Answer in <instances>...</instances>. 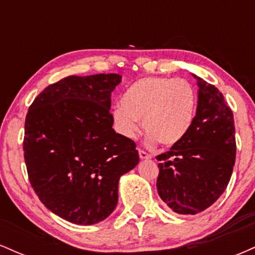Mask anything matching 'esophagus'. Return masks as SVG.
Returning <instances> with one entry per match:
<instances>
[{
    "mask_svg": "<svg viewBox=\"0 0 255 255\" xmlns=\"http://www.w3.org/2000/svg\"><path fill=\"white\" fill-rule=\"evenodd\" d=\"M139 157H140V159H150L151 154H148L147 152H145L142 150H139Z\"/></svg>",
    "mask_w": 255,
    "mask_h": 255,
    "instance_id": "1",
    "label": "esophagus"
}]
</instances>
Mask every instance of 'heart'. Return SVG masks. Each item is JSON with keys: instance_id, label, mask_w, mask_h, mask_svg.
<instances>
[{"instance_id": "heart-1", "label": "heart", "mask_w": 255, "mask_h": 255, "mask_svg": "<svg viewBox=\"0 0 255 255\" xmlns=\"http://www.w3.org/2000/svg\"><path fill=\"white\" fill-rule=\"evenodd\" d=\"M198 95L184 80L148 77L135 81L125 91L121 104L113 110L116 129L127 139L140 131V122L147 130V142L171 146L187 135L195 119Z\"/></svg>"}]
</instances>
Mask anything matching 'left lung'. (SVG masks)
Here are the masks:
<instances>
[{
  "instance_id": "obj_1",
  "label": "left lung",
  "mask_w": 255,
  "mask_h": 255,
  "mask_svg": "<svg viewBox=\"0 0 255 255\" xmlns=\"http://www.w3.org/2000/svg\"><path fill=\"white\" fill-rule=\"evenodd\" d=\"M198 107L187 135L157 156V191L174 212L195 215L210 207L229 183L236 157L233 111L217 87L192 74Z\"/></svg>"
}]
</instances>
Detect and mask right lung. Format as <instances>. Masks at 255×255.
Listing matches in <instances>:
<instances>
[{
	"label": "right lung",
	"instance_id": "add662e5",
	"mask_svg": "<svg viewBox=\"0 0 255 255\" xmlns=\"http://www.w3.org/2000/svg\"><path fill=\"white\" fill-rule=\"evenodd\" d=\"M119 74L63 78L37 96L26 115L24 157L33 191L74 224L104 221L119 181L139 163L133 140L113 129L111 92Z\"/></svg>",
	"mask_w": 255,
	"mask_h": 255
}]
</instances>
